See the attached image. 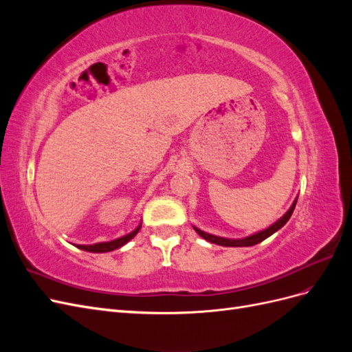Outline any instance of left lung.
I'll list each match as a JSON object with an SVG mask.
<instances>
[{"mask_svg": "<svg viewBox=\"0 0 352 352\" xmlns=\"http://www.w3.org/2000/svg\"><path fill=\"white\" fill-rule=\"evenodd\" d=\"M296 201H298V197H296V198H295V201L292 202V206L289 207V210H287V211L285 212V214H283L278 221L273 223L272 226H269L267 229H264V230L255 232V233H252V235H250V236H247V238H241V239H229V238H223V236L211 235V233H207V232L201 230V229H198V228H195V226H194V229H195V232L198 233V235H199L201 238H204L206 241H208V242H211V243L221 245V247H252V245H257V243L263 242L264 239H267L269 236H272V235H273L274 232H278L280 228H283V226L286 225L287 220L291 219L292 212H294V210H295Z\"/></svg>", "mask_w": 352, "mask_h": 352, "instance_id": "1", "label": "left lung"}]
</instances>
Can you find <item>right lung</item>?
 Returning <instances> with one entry per match:
<instances>
[{
    "mask_svg": "<svg viewBox=\"0 0 352 352\" xmlns=\"http://www.w3.org/2000/svg\"><path fill=\"white\" fill-rule=\"evenodd\" d=\"M141 226H142V221L140 223V225H138V228L135 230H132L131 233H127V235H124L122 238H117V239H113V241H109V242L92 243V245H76V247L79 250L88 251V252H110V251H114V250H119V248L123 247V245H126L127 242L136 236V233L140 232Z\"/></svg>",
    "mask_w": 352,
    "mask_h": 352,
    "instance_id": "add662e5",
    "label": "right lung"
}]
</instances>
